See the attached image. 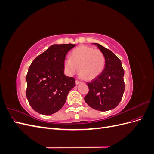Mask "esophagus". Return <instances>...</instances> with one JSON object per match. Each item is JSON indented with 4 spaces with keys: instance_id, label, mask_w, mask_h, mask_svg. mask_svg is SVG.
<instances>
[{
    "instance_id": "34e87169",
    "label": "esophagus",
    "mask_w": 154,
    "mask_h": 154,
    "mask_svg": "<svg viewBox=\"0 0 154 154\" xmlns=\"http://www.w3.org/2000/svg\"><path fill=\"white\" fill-rule=\"evenodd\" d=\"M75 83H76V85H78V84H80V83H81V82H80V81H78V80H76Z\"/></svg>"
}]
</instances>
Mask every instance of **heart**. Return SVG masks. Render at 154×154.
Listing matches in <instances>:
<instances>
[{
	"label": "heart",
	"instance_id": "heart-1",
	"mask_svg": "<svg viewBox=\"0 0 154 154\" xmlns=\"http://www.w3.org/2000/svg\"><path fill=\"white\" fill-rule=\"evenodd\" d=\"M70 58L64 61L65 71L70 76L75 74L79 67L82 78L92 80L98 76L105 67V57L103 52L90 46H79L72 51Z\"/></svg>",
	"mask_w": 154,
	"mask_h": 154
}]
</instances>
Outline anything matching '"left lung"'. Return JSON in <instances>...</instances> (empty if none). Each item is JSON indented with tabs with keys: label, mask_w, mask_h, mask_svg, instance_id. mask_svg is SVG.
<instances>
[{
	"label": "left lung",
	"mask_w": 154,
	"mask_h": 154,
	"mask_svg": "<svg viewBox=\"0 0 154 154\" xmlns=\"http://www.w3.org/2000/svg\"><path fill=\"white\" fill-rule=\"evenodd\" d=\"M105 57V68L100 75L87 83L88 92L84 100L91 108L100 111L113 109L120 103L125 91L122 62L111 51L94 43Z\"/></svg>",
	"instance_id": "obj_1"
}]
</instances>
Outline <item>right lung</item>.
Here are the masks:
<instances>
[{
  "instance_id": "1",
  "label": "right lung",
  "mask_w": 154,
  "mask_h": 154,
  "mask_svg": "<svg viewBox=\"0 0 154 154\" xmlns=\"http://www.w3.org/2000/svg\"><path fill=\"white\" fill-rule=\"evenodd\" d=\"M76 45L54 44L37 57L26 75V97L37 112L51 115L62 108L75 79L64 74L67 53Z\"/></svg>"
}]
</instances>
